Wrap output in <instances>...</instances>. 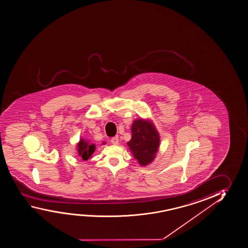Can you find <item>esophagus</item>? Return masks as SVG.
<instances>
[{
  "instance_id": "esophagus-1",
  "label": "esophagus",
  "mask_w": 248,
  "mask_h": 248,
  "mask_svg": "<svg viewBox=\"0 0 248 248\" xmlns=\"http://www.w3.org/2000/svg\"><path fill=\"white\" fill-rule=\"evenodd\" d=\"M111 144H115V145H117L119 144V138L118 137H114L111 139Z\"/></svg>"
}]
</instances>
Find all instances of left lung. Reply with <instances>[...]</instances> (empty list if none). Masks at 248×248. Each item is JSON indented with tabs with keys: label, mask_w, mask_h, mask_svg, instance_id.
Masks as SVG:
<instances>
[{
	"label": "left lung",
	"mask_w": 248,
	"mask_h": 248,
	"mask_svg": "<svg viewBox=\"0 0 248 248\" xmlns=\"http://www.w3.org/2000/svg\"><path fill=\"white\" fill-rule=\"evenodd\" d=\"M132 138L127 142L130 152L141 166L153 162L158 152L160 136L153 122L146 119H136L132 124Z\"/></svg>",
	"instance_id": "obj_1"
}]
</instances>
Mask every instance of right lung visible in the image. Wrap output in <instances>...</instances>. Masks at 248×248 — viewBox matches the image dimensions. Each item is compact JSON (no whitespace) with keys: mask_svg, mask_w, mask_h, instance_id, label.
<instances>
[{"mask_svg":"<svg viewBox=\"0 0 248 248\" xmlns=\"http://www.w3.org/2000/svg\"><path fill=\"white\" fill-rule=\"evenodd\" d=\"M104 144V143H103ZM96 150V144H93L87 140L80 139L77 144V151L78 155L81 157L84 161H87L88 159L92 158L93 154Z\"/></svg>","mask_w":248,"mask_h":248,"instance_id":"1","label":"right lung"}]
</instances>
